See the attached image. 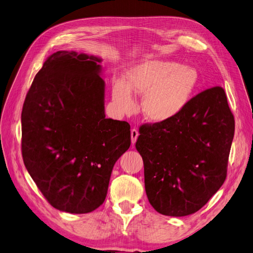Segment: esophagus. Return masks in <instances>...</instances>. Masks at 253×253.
<instances>
[{"instance_id": "1", "label": "esophagus", "mask_w": 253, "mask_h": 253, "mask_svg": "<svg viewBox=\"0 0 253 253\" xmlns=\"http://www.w3.org/2000/svg\"><path fill=\"white\" fill-rule=\"evenodd\" d=\"M138 135H139L138 131H137V129H136V128H133V129H132V131H131V138H132V144H134V143L136 142L137 138H138Z\"/></svg>"}]
</instances>
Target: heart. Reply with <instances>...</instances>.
Instances as JSON below:
<instances>
[{
	"label": "heart",
	"instance_id": "heart-1",
	"mask_svg": "<svg viewBox=\"0 0 253 253\" xmlns=\"http://www.w3.org/2000/svg\"><path fill=\"white\" fill-rule=\"evenodd\" d=\"M192 66L174 61L147 60L133 66L127 80L113 83V100L122 113H132L136 103L132 91L144 95L142 113L152 122L162 124L177 117L187 108L198 85Z\"/></svg>",
	"mask_w": 253,
	"mask_h": 253
}]
</instances>
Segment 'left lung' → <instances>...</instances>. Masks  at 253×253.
Instances as JSON below:
<instances>
[{"label": "left lung", "instance_id": "8db88e82", "mask_svg": "<svg viewBox=\"0 0 253 253\" xmlns=\"http://www.w3.org/2000/svg\"><path fill=\"white\" fill-rule=\"evenodd\" d=\"M139 134L145 193L160 214L195 213L224 183L234 117L223 87L202 91L177 117L142 125Z\"/></svg>", "mask_w": 253, "mask_h": 253}]
</instances>
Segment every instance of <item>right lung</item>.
<instances>
[{
  "label": "right lung",
  "instance_id": "add662e5",
  "mask_svg": "<svg viewBox=\"0 0 253 253\" xmlns=\"http://www.w3.org/2000/svg\"><path fill=\"white\" fill-rule=\"evenodd\" d=\"M101 61L76 51L52 53L23 104V162L60 211L82 214L100 207L114 165L131 145L127 122L105 118Z\"/></svg>",
  "mask_w": 253,
  "mask_h": 253
}]
</instances>
